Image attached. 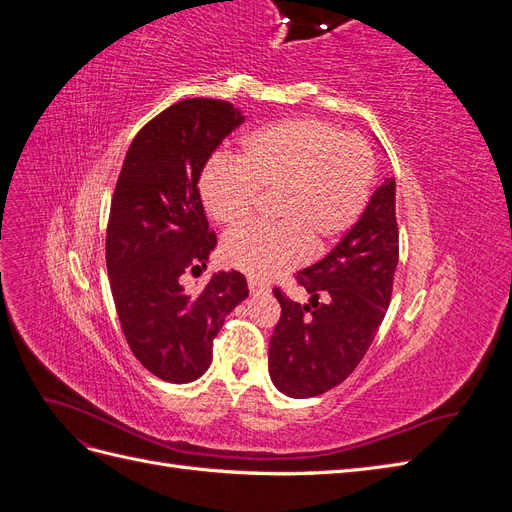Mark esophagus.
I'll return each instance as SVG.
<instances>
[{
    "instance_id": "34e87169",
    "label": "esophagus",
    "mask_w": 512,
    "mask_h": 512,
    "mask_svg": "<svg viewBox=\"0 0 512 512\" xmlns=\"http://www.w3.org/2000/svg\"><path fill=\"white\" fill-rule=\"evenodd\" d=\"M247 286H250V292H254V294L269 292V284L260 282V280H254V277H250V280H247Z\"/></svg>"
}]
</instances>
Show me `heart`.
<instances>
[{
  "mask_svg": "<svg viewBox=\"0 0 512 512\" xmlns=\"http://www.w3.org/2000/svg\"><path fill=\"white\" fill-rule=\"evenodd\" d=\"M239 164H213L203 177L211 218L239 228L260 198H273L271 228L228 235L222 258L254 280H271L327 250L356 226L369 205L376 158L365 138L316 117L286 119L245 136Z\"/></svg>",
  "mask_w": 512,
  "mask_h": 512,
  "instance_id": "1",
  "label": "heart"
}]
</instances>
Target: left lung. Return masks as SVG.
<instances>
[{
  "mask_svg": "<svg viewBox=\"0 0 512 512\" xmlns=\"http://www.w3.org/2000/svg\"><path fill=\"white\" fill-rule=\"evenodd\" d=\"M399 260L395 179L371 196L363 218L335 250L294 275L312 301L273 288L282 314L269 344V374L288 397H316L363 361L393 297Z\"/></svg>",
  "mask_w": 512,
  "mask_h": 512,
  "instance_id": "8db88e82",
  "label": "left lung"
}]
</instances>
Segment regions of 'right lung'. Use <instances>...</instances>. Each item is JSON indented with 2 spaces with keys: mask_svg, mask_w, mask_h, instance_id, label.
Instances as JSON below:
<instances>
[{
  "mask_svg": "<svg viewBox=\"0 0 512 512\" xmlns=\"http://www.w3.org/2000/svg\"><path fill=\"white\" fill-rule=\"evenodd\" d=\"M243 119L226 100H181L138 130L117 177L106 226L113 301L132 354L166 382L205 374L224 318L247 297L239 271L215 273L196 294L181 284L218 245L198 181Z\"/></svg>",
  "mask_w": 512,
  "mask_h": 512,
  "instance_id": "1",
  "label": "right lung"
}]
</instances>
